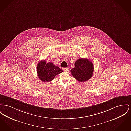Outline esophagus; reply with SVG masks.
I'll list each match as a JSON object with an SVG mask.
<instances>
[{
    "mask_svg": "<svg viewBox=\"0 0 131 131\" xmlns=\"http://www.w3.org/2000/svg\"><path fill=\"white\" fill-rule=\"evenodd\" d=\"M63 70L64 71H68V68H63Z\"/></svg>",
    "mask_w": 131,
    "mask_h": 131,
    "instance_id": "1",
    "label": "esophagus"
}]
</instances>
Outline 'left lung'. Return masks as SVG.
Returning a JSON list of instances; mask_svg holds the SVG:
<instances>
[{"label":"left lung","instance_id":"left-lung-1","mask_svg":"<svg viewBox=\"0 0 131 131\" xmlns=\"http://www.w3.org/2000/svg\"><path fill=\"white\" fill-rule=\"evenodd\" d=\"M73 76L78 81L86 82L92 77L93 66L91 61L88 59L80 58L75 63V67L71 70Z\"/></svg>","mask_w":131,"mask_h":131}]
</instances>
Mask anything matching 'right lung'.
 I'll list each match as a JSON object with an SVG mask.
<instances>
[{
  "label": "right lung",
  "mask_w": 131,
  "mask_h": 131,
  "mask_svg": "<svg viewBox=\"0 0 131 131\" xmlns=\"http://www.w3.org/2000/svg\"><path fill=\"white\" fill-rule=\"evenodd\" d=\"M37 71L39 79L43 82L53 80L57 75L63 72L62 70L55 66L52 63H46L45 60L39 62L37 67Z\"/></svg>",
  "instance_id": "right-lung-1"
}]
</instances>
